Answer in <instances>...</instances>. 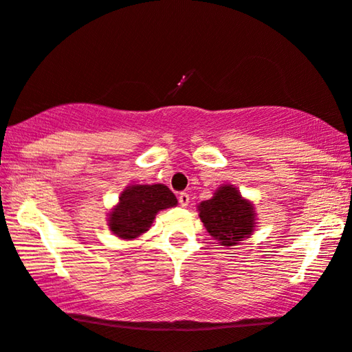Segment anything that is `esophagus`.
Instances as JSON below:
<instances>
[{
	"mask_svg": "<svg viewBox=\"0 0 352 352\" xmlns=\"http://www.w3.org/2000/svg\"><path fill=\"white\" fill-rule=\"evenodd\" d=\"M179 203H180L182 208H186V206L190 204V195L185 193V191H184V193H180L179 195Z\"/></svg>",
	"mask_w": 352,
	"mask_h": 352,
	"instance_id": "1",
	"label": "esophagus"
}]
</instances>
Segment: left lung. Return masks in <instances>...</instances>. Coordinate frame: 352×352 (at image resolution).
I'll return each instance as SVG.
<instances>
[{"label":"left lung","instance_id":"left-lung-1","mask_svg":"<svg viewBox=\"0 0 352 352\" xmlns=\"http://www.w3.org/2000/svg\"><path fill=\"white\" fill-rule=\"evenodd\" d=\"M198 212L209 235L222 246H235L254 232V206L233 185L219 186L212 198L198 206Z\"/></svg>","mask_w":352,"mask_h":352}]
</instances>
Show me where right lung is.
I'll use <instances>...</instances> for the list:
<instances>
[{
    "mask_svg": "<svg viewBox=\"0 0 352 352\" xmlns=\"http://www.w3.org/2000/svg\"><path fill=\"white\" fill-rule=\"evenodd\" d=\"M177 206V198L166 185H130L107 219L109 230L122 240H135L151 227L159 210Z\"/></svg>",
    "mask_w": 352,
    "mask_h": 352,
    "instance_id": "1",
    "label": "right lung"
}]
</instances>
